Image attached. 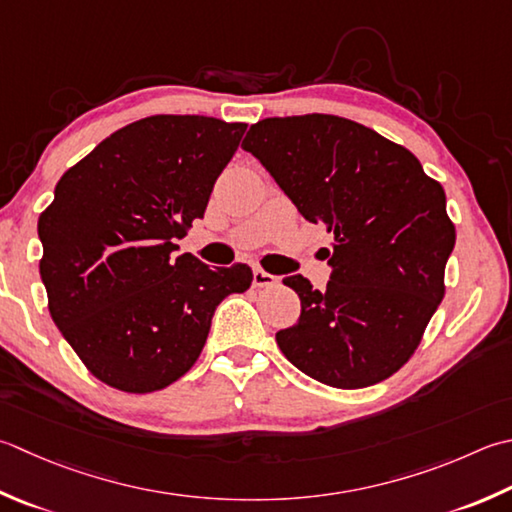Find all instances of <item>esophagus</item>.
<instances>
[{
  "label": "esophagus",
  "mask_w": 512,
  "mask_h": 512,
  "mask_svg": "<svg viewBox=\"0 0 512 512\" xmlns=\"http://www.w3.org/2000/svg\"><path fill=\"white\" fill-rule=\"evenodd\" d=\"M253 284H255L257 288L275 286V284H277V277H275V275H270V273H266L264 268H255V270H253Z\"/></svg>",
  "instance_id": "34e87169"
}]
</instances>
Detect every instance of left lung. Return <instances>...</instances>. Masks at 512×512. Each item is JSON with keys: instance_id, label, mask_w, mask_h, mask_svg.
<instances>
[{"instance_id": "8db88e82", "label": "left lung", "mask_w": 512, "mask_h": 512, "mask_svg": "<svg viewBox=\"0 0 512 512\" xmlns=\"http://www.w3.org/2000/svg\"><path fill=\"white\" fill-rule=\"evenodd\" d=\"M308 222L333 233L324 290L286 277L299 322L277 346L308 377L366 388L402 368L444 299L455 246L446 193L408 148L337 115L268 117L242 144Z\"/></svg>"}]
</instances>
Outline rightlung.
Returning a JSON list of instances; mask_svg holds the SVG:
<instances>
[{"mask_svg":"<svg viewBox=\"0 0 512 512\" xmlns=\"http://www.w3.org/2000/svg\"><path fill=\"white\" fill-rule=\"evenodd\" d=\"M246 124L153 115L115 130L68 168L37 222L48 310L99 382L153 393L197 362L215 308L253 282L246 264L175 257L204 217Z\"/></svg>","mask_w":512,"mask_h":512,"instance_id":"add662e5","label":"right lung"}]
</instances>
